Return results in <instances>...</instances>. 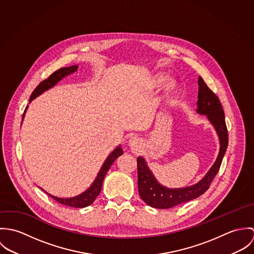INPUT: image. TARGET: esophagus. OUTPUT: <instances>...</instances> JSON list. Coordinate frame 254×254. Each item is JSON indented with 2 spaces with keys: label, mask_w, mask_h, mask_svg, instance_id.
<instances>
[{
  "label": "esophagus",
  "mask_w": 254,
  "mask_h": 254,
  "mask_svg": "<svg viewBox=\"0 0 254 254\" xmlns=\"http://www.w3.org/2000/svg\"><path fill=\"white\" fill-rule=\"evenodd\" d=\"M142 140L140 138H137V137H132L128 140V145L129 147L131 148V150L133 152H137L141 149L142 147Z\"/></svg>",
  "instance_id": "obj_1"
}]
</instances>
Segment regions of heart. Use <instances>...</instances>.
<instances>
[{"instance_id": "b5f03b06", "label": "heart", "mask_w": 254, "mask_h": 254, "mask_svg": "<svg viewBox=\"0 0 254 254\" xmlns=\"http://www.w3.org/2000/svg\"><path fill=\"white\" fill-rule=\"evenodd\" d=\"M165 79H166V75H165V74H163V73H156L155 75H153V76L151 77L148 86H149V88H150L151 90L157 89L158 87L161 86V84L165 81ZM178 87H179V86H178V83H177L175 80H173V79L169 80V81L166 83V85H165V92H166V95H168V96L174 95V94L178 91Z\"/></svg>"}]
</instances>
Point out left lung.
Masks as SVG:
<instances>
[{
	"instance_id": "obj_1",
	"label": "left lung",
	"mask_w": 254,
	"mask_h": 254,
	"mask_svg": "<svg viewBox=\"0 0 254 254\" xmlns=\"http://www.w3.org/2000/svg\"><path fill=\"white\" fill-rule=\"evenodd\" d=\"M198 93L196 112L205 115L214 127L219 139L217 158L207 173L199 181L184 188H167L160 184L149 169L145 157L138 156V190L142 199L151 207L167 209L175 205L194 199L204 193L215 175L217 174L228 146V130L225 114L217 96L207 87L202 78L198 76Z\"/></svg>"
}]
</instances>
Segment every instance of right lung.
Masks as SVG:
<instances>
[{"mask_svg":"<svg viewBox=\"0 0 254 254\" xmlns=\"http://www.w3.org/2000/svg\"><path fill=\"white\" fill-rule=\"evenodd\" d=\"M78 65H71L69 67H64V68H61L59 70H57L56 72L53 73L48 79L44 80L43 82H41L38 86H37L36 89L33 91V93L31 94L30 96V100H29V104L34 100L36 99L37 97L41 96L43 93H45L46 91L52 89L53 87H55L60 81H62L64 77L75 73L78 70ZM28 109V107L25 109V111L23 113V116H22V121L24 119V116H25V112H26V109ZM123 154V150L121 148V145H117L109 154V156L107 157V159L105 160L104 164L102 165L96 179L94 180V182L92 183V185L86 190H84L83 192L72 196V197H59V196H55L49 192H47L45 190H43L46 193H48L51 197H53L55 200H57L58 202L64 204V205H66V206H70V207H77V208H83V207H87L89 205H91L96 197L100 194L101 192V190H102V185H103V182L105 179V176L106 174L108 173L110 166L112 165V163L116 160L117 157H119L120 155Z\"/></svg>","mask_w":254,"mask_h":254,"instance_id":"add662e5","label":"right lung"}]
</instances>
